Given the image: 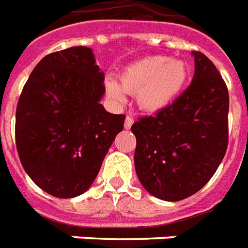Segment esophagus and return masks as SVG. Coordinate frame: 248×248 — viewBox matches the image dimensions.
Wrapping results in <instances>:
<instances>
[{"label": "esophagus", "instance_id": "1", "mask_svg": "<svg viewBox=\"0 0 248 248\" xmlns=\"http://www.w3.org/2000/svg\"><path fill=\"white\" fill-rule=\"evenodd\" d=\"M132 124H133V119H132L131 116H126L125 122H124V128H125V129H129L132 126Z\"/></svg>", "mask_w": 248, "mask_h": 248}]
</instances>
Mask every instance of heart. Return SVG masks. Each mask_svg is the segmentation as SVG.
<instances>
[{
  "label": "heart",
  "mask_w": 248,
  "mask_h": 248,
  "mask_svg": "<svg viewBox=\"0 0 248 248\" xmlns=\"http://www.w3.org/2000/svg\"><path fill=\"white\" fill-rule=\"evenodd\" d=\"M186 79L187 67L182 61L155 55L129 64L119 75V83L107 82L106 88L113 102H124V91L136 93L140 109L158 112L176 100Z\"/></svg>",
  "instance_id": "heart-1"
}]
</instances>
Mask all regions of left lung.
Returning a JSON list of instances; mask_svg holds the SVG:
<instances>
[{"label": "left lung", "instance_id": "1", "mask_svg": "<svg viewBox=\"0 0 248 248\" xmlns=\"http://www.w3.org/2000/svg\"><path fill=\"white\" fill-rule=\"evenodd\" d=\"M194 55L190 86L170 106L131 126L141 185L164 201L201 190L216 173L229 142V91L205 54Z\"/></svg>", "mask_w": 248, "mask_h": 248}]
</instances>
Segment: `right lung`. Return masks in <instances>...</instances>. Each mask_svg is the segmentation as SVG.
<instances>
[{
    "label": "right lung",
    "instance_id": "1",
    "mask_svg": "<svg viewBox=\"0 0 248 248\" xmlns=\"http://www.w3.org/2000/svg\"><path fill=\"white\" fill-rule=\"evenodd\" d=\"M104 72L84 46L51 52L23 86L16 111V145L34 184L57 198L92 185L124 115L104 109Z\"/></svg>",
    "mask_w": 248,
    "mask_h": 248
}]
</instances>
